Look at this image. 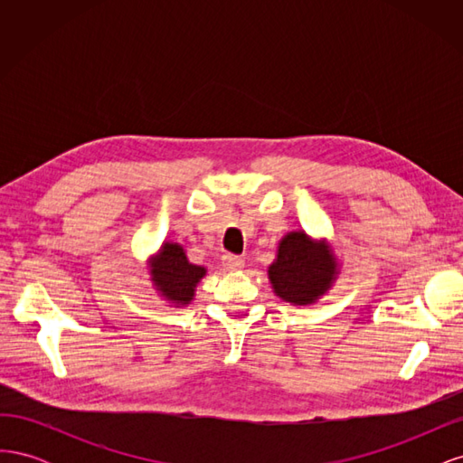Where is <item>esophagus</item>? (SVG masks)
<instances>
[{"instance_id": "obj_1", "label": "esophagus", "mask_w": 463, "mask_h": 463, "mask_svg": "<svg viewBox=\"0 0 463 463\" xmlns=\"http://www.w3.org/2000/svg\"><path fill=\"white\" fill-rule=\"evenodd\" d=\"M222 262H223V266H226V270H230V272L241 270L245 266V260L241 257H235V255H230V253L222 257Z\"/></svg>"}]
</instances>
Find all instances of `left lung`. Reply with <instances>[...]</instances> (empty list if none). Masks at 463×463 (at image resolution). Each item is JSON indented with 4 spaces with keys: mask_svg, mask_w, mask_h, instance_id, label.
Listing matches in <instances>:
<instances>
[{
    "mask_svg": "<svg viewBox=\"0 0 463 463\" xmlns=\"http://www.w3.org/2000/svg\"><path fill=\"white\" fill-rule=\"evenodd\" d=\"M338 262L326 241H315L305 232H289L278 245L269 278L276 296L293 305H311L332 288Z\"/></svg>",
    "mask_w": 463,
    "mask_h": 463,
    "instance_id": "1",
    "label": "left lung"
}]
</instances>
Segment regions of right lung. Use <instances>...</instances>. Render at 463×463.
I'll use <instances>...</instances> for the list:
<instances>
[{
  "label": "right lung",
  "mask_w": 463,
  "mask_h": 463,
  "mask_svg": "<svg viewBox=\"0 0 463 463\" xmlns=\"http://www.w3.org/2000/svg\"><path fill=\"white\" fill-rule=\"evenodd\" d=\"M150 279L162 298L175 307H185L194 298V288L206 276V269L189 262L185 249L179 243H164L160 253L152 257Z\"/></svg>",
  "instance_id": "obj_1"
}]
</instances>
